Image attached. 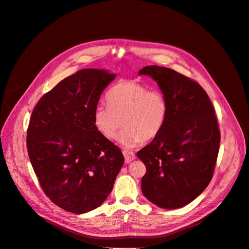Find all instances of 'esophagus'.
Wrapping results in <instances>:
<instances>
[{"instance_id": "obj_1", "label": "esophagus", "mask_w": 249, "mask_h": 249, "mask_svg": "<svg viewBox=\"0 0 249 249\" xmlns=\"http://www.w3.org/2000/svg\"><path fill=\"white\" fill-rule=\"evenodd\" d=\"M123 153H124V156L125 163H131L132 161H134L135 159H136V157H135V154L133 152H131V150L124 149Z\"/></svg>"}]
</instances>
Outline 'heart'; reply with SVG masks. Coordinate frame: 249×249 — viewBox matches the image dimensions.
<instances>
[{
    "label": "heart",
    "mask_w": 249,
    "mask_h": 249,
    "mask_svg": "<svg viewBox=\"0 0 249 249\" xmlns=\"http://www.w3.org/2000/svg\"><path fill=\"white\" fill-rule=\"evenodd\" d=\"M106 101L108 106L94 108L93 125L104 138L113 140L124 124L125 129L118 140L126 147L156 138L168 116L166 96L136 81L118 83L109 90Z\"/></svg>",
    "instance_id": "obj_1"
}]
</instances>
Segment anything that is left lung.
<instances>
[{
  "label": "left lung",
  "instance_id": "obj_1",
  "mask_svg": "<svg viewBox=\"0 0 249 249\" xmlns=\"http://www.w3.org/2000/svg\"><path fill=\"white\" fill-rule=\"evenodd\" d=\"M139 74L157 81L168 102L162 131L137 153L146 167L141 190L158 207L182 208L213 178L220 144L215 110L198 83L176 71L150 65Z\"/></svg>",
  "mask_w": 249,
  "mask_h": 249
}]
</instances>
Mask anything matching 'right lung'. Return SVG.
<instances>
[{"instance_id":"right-lung-1","label":"right lung","mask_w":249,"mask_h":249,"mask_svg":"<svg viewBox=\"0 0 249 249\" xmlns=\"http://www.w3.org/2000/svg\"><path fill=\"white\" fill-rule=\"evenodd\" d=\"M116 74L81 70L37 103L27 131L32 167L47 196L74 214L100 207L112 191L124 158L95 130L92 113Z\"/></svg>"}]
</instances>
